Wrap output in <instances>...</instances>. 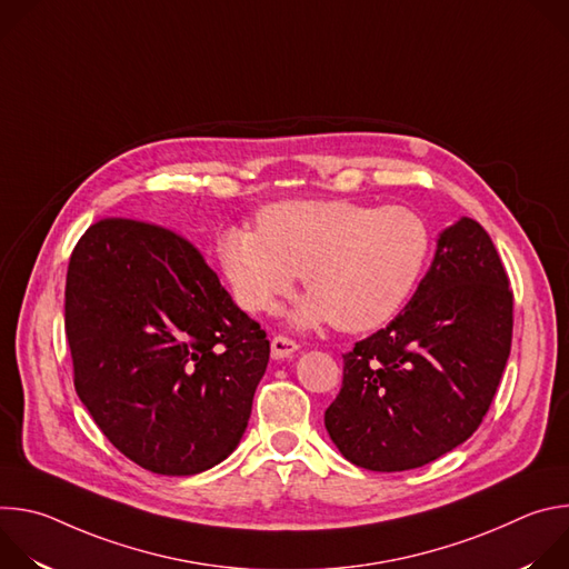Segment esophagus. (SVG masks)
<instances>
[{
  "mask_svg": "<svg viewBox=\"0 0 569 569\" xmlns=\"http://www.w3.org/2000/svg\"><path fill=\"white\" fill-rule=\"evenodd\" d=\"M270 347H272V358H274V360L292 358V356L299 351V345H297L295 340H290V338H283V336L272 338Z\"/></svg>",
  "mask_w": 569,
  "mask_h": 569,
  "instance_id": "esophagus-1",
  "label": "esophagus"
}]
</instances>
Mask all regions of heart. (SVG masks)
I'll use <instances>...</instances> for the list:
<instances>
[{
  "label": "heart",
  "instance_id": "b5f03b06",
  "mask_svg": "<svg viewBox=\"0 0 569 569\" xmlns=\"http://www.w3.org/2000/svg\"><path fill=\"white\" fill-rule=\"evenodd\" d=\"M432 252L428 220L402 204L288 200L261 209L257 229L229 227L218 259L238 301L270 312L301 272L297 327L333 321L360 333L389 321L417 290Z\"/></svg>",
  "mask_w": 569,
  "mask_h": 569
}]
</instances>
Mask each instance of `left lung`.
<instances>
[{"instance_id": "obj_1", "label": "left lung", "mask_w": 569, "mask_h": 569, "mask_svg": "<svg viewBox=\"0 0 569 569\" xmlns=\"http://www.w3.org/2000/svg\"><path fill=\"white\" fill-rule=\"evenodd\" d=\"M513 292L491 236L459 218L387 329L345 353L323 426L356 466L398 472L463 443L489 412L511 351Z\"/></svg>"}]
</instances>
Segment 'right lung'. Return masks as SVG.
Returning <instances> with one entry per match:
<instances>
[{"instance_id": "right-lung-1", "label": "right lung", "mask_w": 569, "mask_h": 569, "mask_svg": "<svg viewBox=\"0 0 569 569\" xmlns=\"http://www.w3.org/2000/svg\"><path fill=\"white\" fill-rule=\"evenodd\" d=\"M73 387L110 443L157 475L227 459L252 415L270 342L171 229L106 218L69 259Z\"/></svg>"}]
</instances>
